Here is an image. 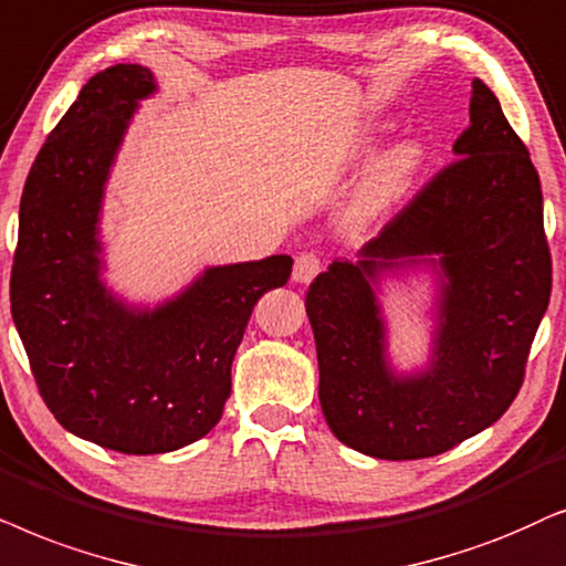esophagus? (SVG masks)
<instances>
[{"label": "esophagus", "instance_id": "obj_1", "mask_svg": "<svg viewBox=\"0 0 566 566\" xmlns=\"http://www.w3.org/2000/svg\"><path fill=\"white\" fill-rule=\"evenodd\" d=\"M323 271V259L318 253H300L295 259V269H292V279L300 284L313 282Z\"/></svg>", "mask_w": 566, "mask_h": 566}]
</instances>
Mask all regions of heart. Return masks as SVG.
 <instances>
[{
    "label": "heart",
    "instance_id": "1",
    "mask_svg": "<svg viewBox=\"0 0 566 566\" xmlns=\"http://www.w3.org/2000/svg\"><path fill=\"white\" fill-rule=\"evenodd\" d=\"M421 157H424V153H421V147L413 145V142H406V145L390 149V153L382 157V160H378V165L370 170L365 184H361L359 212L378 214L382 209L394 205V201L401 199L403 191L411 184V178L417 176Z\"/></svg>",
    "mask_w": 566,
    "mask_h": 566
}]
</instances>
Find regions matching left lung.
Listing matches in <instances>:
<instances>
[{
	"label": "left lung",
	"instance_id": "1",
	"mask_svg": "<svg viewBox=\"0 0 566 566\" xmlns=\"http://www.w3.org/2000/svg\"><path fill=\"white\" fill-rule=\"evenodd\" d=\"M471 124L361 261L315 276L305 311L318 349V396L331 432L382 461H417L461 446L515 401L552 297L544 196L531 153L496 95L473 80ZM441 255V331L433 367L396 379L381 359L369 279L409 254Z\"/></svg>",
	"mask_w": 566,
	"mask_h": 566
}]
</instances>
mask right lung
<instances>
[{
	"instance_id": "add662e5",
	"label": "right lung",
	"mask_w": 566,
	"mask_h": 566,
	"mask_svg": "<svg viewBox=\"0 0 566 566\" xmlns=\"http://www.w3.org/2000/svg\"><path fill=\"white\" fill-rule=\"evenodd\" d=\"M153 72H97L43 142L20 199L10 303L38 394L59 424L129 455L205 437L230 398V367L263 292L287 284L290 255L209 269L153 313L103 282L97 212L113 155Z\"/></svg>"
}]
</instances>
